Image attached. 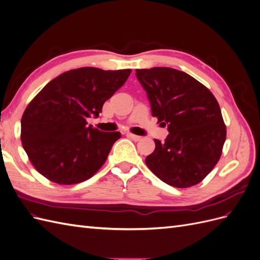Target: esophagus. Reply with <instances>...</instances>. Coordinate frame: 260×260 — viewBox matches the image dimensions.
Listing matches in <instances>:
<instances>
[{
	"label": "esophagus",
	"mask_w": 260,
	"mask_h": 260,
	"mask_svg": "<svg viewBox=\"0 0 260 260\" xmlns=\"http://www.w3.org/2000/svg\"><path fill=\"white\" fill-rule=\"evenodd\" d=\"M127 137H128V138H130V139H132L133 141H136V142H139V141L142 140V138H141V137L136 136V135H132V133H128Z\"/></svg>",
	"instance_id": "obj_1"
}]
</instances>
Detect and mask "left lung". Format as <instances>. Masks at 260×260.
Wrapping results in <instances>:
<instances>
[{"label":"left lung","instance_id":"1","mask_svg":"<svg viewBox=\"0 0 260 260\" xmlns=\"http://www.w3.org/2000/svg\"><path fill=\"white\" fill-rule=\"evenodd\" d=\"M151 102L152 116L169 130L145 162L153 174L175 187L200 183L220 159L226 128L216 98L193 77L169 67L137 69Z\"/></svg>","mask_w":260,"mask_h":260}]
</instances>
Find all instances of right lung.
<instances>
[{
	"mask_svg": "<svg viewBox=\"0 0 260 260\" xmlns=\"http://www.w3.org/2000/svg\"><path fill=\"white\" fill-rule=\"evenodd\" d=\"M131 69H73L46 84L21 117L22 147L36 170L57 184H77L103 166L119 132L88 125L127 81Z\"/></svg>",
	"mask_w": 260,
	"mask_h": 260,
	"instance_id": "obj_1",
	"label": "right lung"
}]
</instances>
